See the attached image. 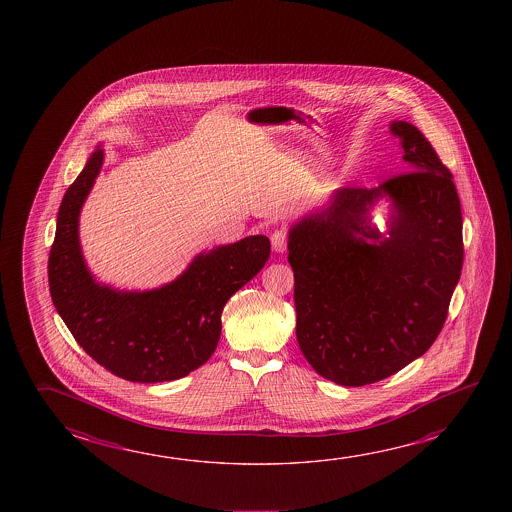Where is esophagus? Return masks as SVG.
I'll use <instances>...</instances> for the list:
<instances>
[{
  "mask_svg": "<svg viewBox=\"0 0 512 512\" xmlns=\"http://www.w3.org/2000/svg\"><path fill=\"white\" fill-rule=\"evenodd\" d=\"M271 248L275 253H284L287 248V232L285 230H275L271 234Z\"/></svg>",
  "mask_w": 512,
  "mask_h": 512,
  "instance_id": "34e87169",
  "label": "esophagus"
}]
</instances>
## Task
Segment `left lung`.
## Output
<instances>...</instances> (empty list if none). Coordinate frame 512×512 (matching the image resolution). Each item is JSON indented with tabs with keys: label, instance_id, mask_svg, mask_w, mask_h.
<instances>
[{
	"label": "left lung",
	"instance_id": "left-lung-1",
	"mask_svg": "<svg viewBox=\"0 0 512 512\" xmlns=\"http://www.w3.org/2000/svg\"><path fill=\"white\" fill-rule=\"evenodd\" d=\"M403 175L343 187L289 228L296 339L321 377L361 387L416 361L439 336L461 278L462 214L452 173L416 126L391 121ZM387 201V232L370 210Z\"/></svg>",
	"mask_w": 512,
	"mask_h": 512
}]
</instances>
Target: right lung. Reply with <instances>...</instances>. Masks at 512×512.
Instances as JSON below:
<instances>
[{"label": "right lung", "instance_id": "add662e5", "mask_svg": "<svg viewBox=\"0 0 512 512\" xmlns=\"http://www.w3.org/2000/svg\"><path fill=\"white\" fill-rule=\"evenodd\" d=\"M103 159L98 146L60 203L48 260L51 300L76 343L110 373L141 384L187 377L216 350L223 307L264 268L271 244L266 235L221 244L148 291L100 284L87 268L78 230Z\"/></svg>", "mask_w": 512, "mask_h": 512}]
</instances>
